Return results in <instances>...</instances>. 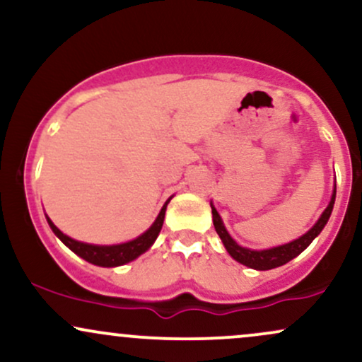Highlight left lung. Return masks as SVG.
Listing matches in <instances>:
<instances>
[{
	"label": "left lung",
	"instance_id": "obj_1",
	"mask_svg": "<svg viewBox=\"0 0 362 362\" xmlns=\"http://www.w3.org/2000/svg\"><path fill=\"white\" fill-rule=\"evenodd\" d=\"M335 192H337V187H334V192H332L330 202H328L327 209L323 211L322 216L318 218V221L313 224V228H310L305 235H301L300 238L293 240V242L279 245V247H272V248H265V250H252V248L242 247L231 238V235L228 233L226 228H224L221 216H219L216 207L211 202V209H213V223H214V230L216 233L219 235L221 242L226 248V252L230 253L231 257L240 264L247 265V267L255 269V271H269V269H276L281 267V265L288 264L289 260H293L294 257H298L300 253L305 250L308 245L313 242L317 236L322 233V230L325 228V224L330 218L332 209H334L335 204Z\"/></svg>",
	"mask_w": 362,
	"mask_h": 362
}]
</instances>
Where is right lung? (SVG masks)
Returning <instances> with one entry per match:
<instances>
[{"label":"right lung","instance_id":"add662e5","mask_svg":"<svg viewBox=\"0 0 362 362\" xmlns=\"http://www.w3.org/2000/svg\"><path fill=\"white\" fill-rule=\"evenodd\" d=\"M170 199L165 202V206L161 207L160 214H158L155 223H153L143 235H139L138 238L131 240V242L117 243V245H91V243L78 242V240H73L71 236L62 233L59 228H57L56 224L47 218V216H45V218H47V223L49 226H51V230L54 231V235H56L57 238H59L61 242L69 248V250L76 253L78 257H81V259H85L86 262H90V264L93 265H100V267H119V265H124L127 264V262L138 259L141 253H144L151 248V245L155 243L158 235H160L161 226H163L165 211H167Z\"/></svg>","mask_w":362,"mask_h":362}]
</instances>
